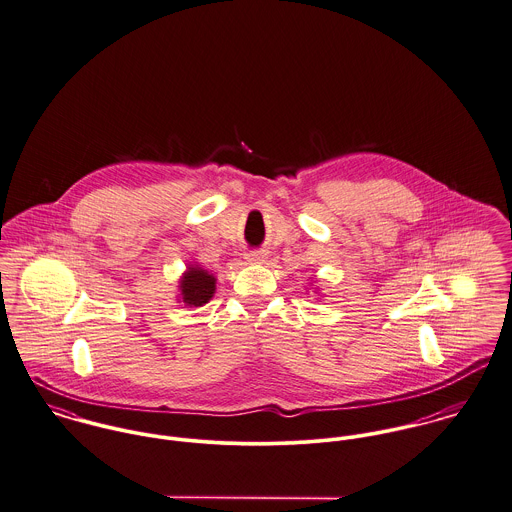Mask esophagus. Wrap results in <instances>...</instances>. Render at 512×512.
<instances>
[{
	"instance_id": "1",
	"label": "esophagus",
	"mask_w": 512,
	"mask_h": 512,
	"mask_svg": "<svg viewBox=\"0 0 512 512\" xmlns=\"http://www.w3.org/2000/svg\"><path fill=\"white\" fill-rule=\"evenodd\" d=\"M245 259H247L249 263H263V261L267 259V253H263V251H249V253L245 255Z\"/></svg>"
}]
</instances>
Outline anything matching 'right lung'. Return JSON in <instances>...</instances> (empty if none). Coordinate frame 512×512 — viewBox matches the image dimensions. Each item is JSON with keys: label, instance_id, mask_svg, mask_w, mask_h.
Here are the masks:
<instances>
[{"label": "right lung", "instance_id": "right-lung-1", "mask_svg": "<svg viewBox=\"0 0 512 512\" xmlns=\"http://www.w3.org/2000/svg\"><path fill=\"white\" fill-rule=\"evenodd\" d=\"M180 288H182V300L186 304L202 306L212 298L216 290V279L206 271H202L200 267H190L180 281Z\"/></svg>", "mask_w": 512, "mask_h": 512}]
</instances>
